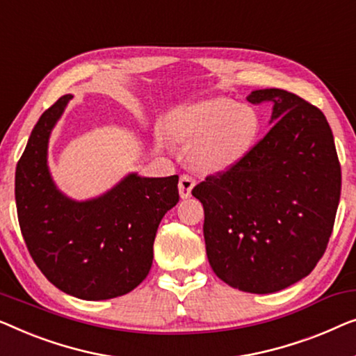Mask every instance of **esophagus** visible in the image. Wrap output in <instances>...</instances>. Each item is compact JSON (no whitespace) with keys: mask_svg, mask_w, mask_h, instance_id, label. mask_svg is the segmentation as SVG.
Segmentation results:
<instances>
[{"mask_svg":"<svg viewBox=\"0 0 356 356\" xmlns=\"http://www.w3.org/2000/svg\"><path fill=\"white\" fill-rule=\"evenodd\" d=\"M195 187V179L188 174H182L179 179V193L180 198H188L192 195V188Z\"/></svg>","mask_w":356,"mask_h":356,"instance_id":"1","label":"esophagus"}]
</instances>
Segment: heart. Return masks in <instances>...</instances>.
Returning a JSON list of instances; mask_svg holds the SVG:
<instances>
[{
    "label": "heart",
    "mask_w": 356,
    "mask_h": 356,
    "mask_svg": "<svg viewBox=\"0 0 356 356\" xmlns=\"http://www.w3.org/2000/svg\"><path fill=\"white\" fill-rule=\"evenodd\" d=\"M172 137L193 145L192 161L202 171H224L252 148L259 119L250 106L229 98H211L195 103L176 114Z\"/></svg>",
    "instance_id": "1"
}]
</instances>
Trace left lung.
Here are the masks:
<instances>
[{"label":"left lung","mask_w":356,"mask_h":356,"mask_svg":"<svg viewBox=\"0 0 356 356\" xmlns=\"http://www.w3.org/2000/svg\"><path fill=\"white\" fill-rule=\"evenodd\" d=\"M248 102L273 104V127L192 195L204 209L214 274L242 292L273 293L307 277L323 258L342 171L321 109L280 88L254 90Z\"/></svg>","instance_id":"1"}]
</instances>
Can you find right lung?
I'll list each match as a JSON object with an SVG mask.
<instances>
[{"label":"right lung","mask_w":356,"mask_h":356,"mask_svg":"<svg viewBox=\"0 0 356 356\" xmlns=\"http://www.w3.org/2000/svg\"><path fill=\"white\" fill-rule=\"evenodd\" d=\"M71 98L64 95L40 116L19 159V226L30 257L54 287L82 300L121 297L148 276L159 222L179 202V177L130 174L92 202L67 200L49 177L47 148Z\"/></svg>","instance_id":"add662e5"}]
</instances>
